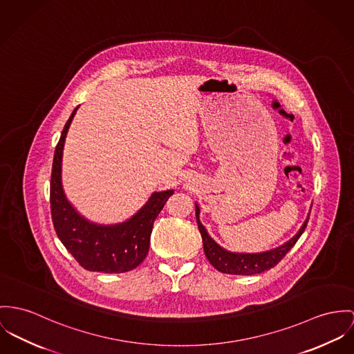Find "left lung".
<instances>
[{
  "label": "left lung",
  "instance_id": "left-lung-1",
  "mask_svg": "<svg viewBox=\"0 0 354 354\" xmlns=\"http://www.w3.org/2000/svg\"><path fill=\"white\" fill-rule=\"evenodd\" d=\"M195 217H196V223L202 236L203 241V249L207 260L210 264L222 273H229V274H254V273H261L264 271H268L273 268L287 253L288 250L297 244L299 240L301 233L304 232L308 218L304 221L301 225L299 232L286 244L280 245L274 249L261 252V253H234L223 249L209 236L207 230L199 221V207L195 203ZM310 217V214H308Z\"/></svg>",
  "mask_w": 354,
  "mask_h": 354
}]
</instances>
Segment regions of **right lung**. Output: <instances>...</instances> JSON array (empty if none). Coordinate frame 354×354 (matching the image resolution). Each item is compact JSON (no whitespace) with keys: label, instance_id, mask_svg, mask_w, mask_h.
Returning a JSON list of instances; mask_svg holds the SVG:
<instances>
[{"label":"right lung","instance_id":"obj_1","mask_svg":"<svg viewBox=\"0 0 354 354\" xmlns=\"http://www.w3.org/2000/svg\"><path fill=\"white\" fill-rule=\"evenodd\" d=\"M78 110L71 113L56 145L51 174V216L55 232L87 271L122 273L135 270L148 254L153 222L174 190L153 192L148 202L128 221L117 225H97L87 221L67 201L62 186V156L70 124Z\"/></svg>","mask_w":354,"mask_h":354}]
</instances>
